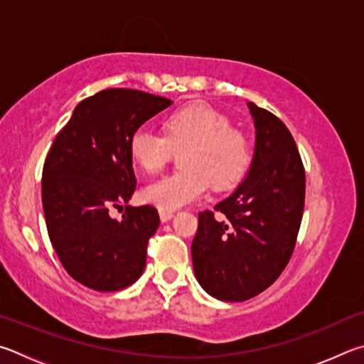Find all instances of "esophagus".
Returning <instances> with one entry per match:
<instances>
[{
  "mask_svg": "<svg viewBox=\"0 0 364 364\" xmlns=\"http://www.w3.org/2000/svg\"><path fill=\"white\" fill-rule=\"evenodd\" d=\"M172 218H174V213L172 211H159V219H161V222H168Z\"/></svg>",
  "mask_w": 364,
  "mask_h": 364,
  "instance_id": "1",
  "label": "esophagus"
}]
</instances>
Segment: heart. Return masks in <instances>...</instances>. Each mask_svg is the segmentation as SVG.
Masks as SVG:
<instances>
[{"instance_id":"1","label":"heart","mask_w":364,"mask_h":364,"mask_svg":"<svg viewBox=\"0 0 364 364\" xmlns=\"http://www.w3.org/2000/svg\"><path fill=\"white\" fill-rule=\"evenodd\" d=\"M164 132L166 136L139 127L129 139L132 161L146 172L163 169L172 153L183 151V171L158 178L142 190V200L159 211H176L200 200L209 182L215 190L237 186L251 164L246 134L206 104L187 105L169 114Z\"/></svg>"}]
</instances>
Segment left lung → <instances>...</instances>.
<instances>
[{
	"instance_id": "obj_1",
	"label": "left lung",
	"mask_w": 364,
	"mask_h": 364,
	"mask_svg": "<svg viewBox=\"0 0 364 364\" xmlns=\"http://www.w3.org/2000/svg\"><path fill=\"white\" fill-rule=\"evenodd\" d=\"M256 126L250 172L213 211L198 214L195 277L208 294L243 302L277 282L294 251L305 201V171L288 127L247 102Z\"/></svg>"
}]
</instances>
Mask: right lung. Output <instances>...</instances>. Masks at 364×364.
<instances>
[{
    "label": "right lung",
    "instance_id": "add662e5",
    "mask_svg": "<svg viewBox=\"0 0 364 364\" xmlns=\"http://www.w3.org/2000/svg\"><path fill=\"white\" fill-rule=\"evenodd\" d=\"M172 100L136 89H105L80 102L43 168L50 245L63 269L87 288L119 291L137 282L159 225L153 206L127 205L136 190L129 139ZM127 206L123 221L107 211Z\"/></svg>",
    "mask_w": 364,
    "mask_h": 364
}]
</instances>
